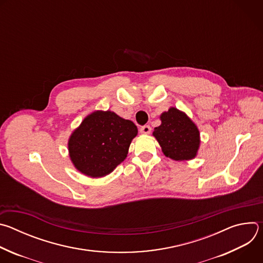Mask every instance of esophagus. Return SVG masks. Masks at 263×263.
Masks as SVG:
<instances>
[{
  "label": "esophagus",
  "mask_w": 263,
  "mask_h": 263,
  "mask_svg": "<svg viewBox=\"0 0 263 263\" xmlns=\"http://www.w3.org/2000/svg\"><path fill=\"white\" fill-rule=\"evenodd\" d=\"M139 131H140V133H142V134H148L149 132H151V127H149L148 125H144V126H142V127L139 129Z\"/></svg>",
  "instance_id": "obj_1"
}]
</instances>
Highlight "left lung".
<instances>
[{"label": "left lung", "mask_w": 263, "mask_h": 263, "mask_svg": "<svg viewBox=\"0 0 263 263\" xmlns=\"http://www.w3.org/2000/svg\"><path fill=\"white\" fill-rule=\"evenodd\" d=\"M160 120L161 125L154 129L153 135L163 154L176 161L194 159L200 146V132L196 124L175 107L163 112Z\"/></svg>", "instance_id": "8db88e82"}]
</instances>
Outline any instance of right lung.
I'll list each match as a JSON object with an SVG mask.
<instances>
[{"label":"right lung","mask_w":263,"mask_h":263,"mask_svg":"<svg viewBox=\"0 0 263 263\" xmlns=\"http://www.w3.org/2000/svg\"><path fill=\"white\" fill-rule=\"evenodd\" d=\"M137 132L133 122L115 112L95 111L68 139L70 160L74 167L88 177H105L126 159Z\"/></svg>","instance_id":"right-lung-1"}]
</instances>
